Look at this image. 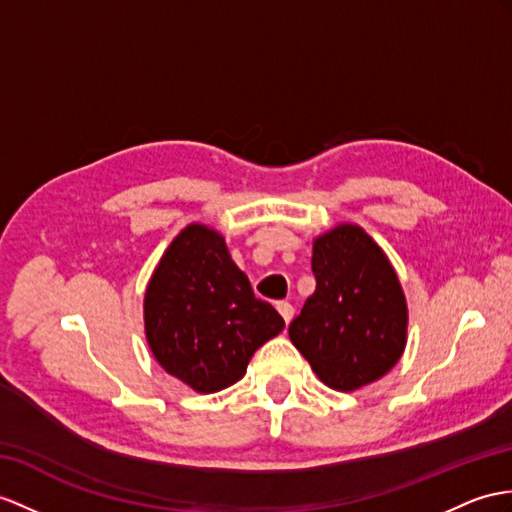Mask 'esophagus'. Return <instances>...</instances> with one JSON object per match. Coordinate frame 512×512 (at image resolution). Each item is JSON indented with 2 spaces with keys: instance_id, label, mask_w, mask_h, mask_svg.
Here are the masks:
<instances>
[{
  "instance_id": "34e87169",
  "label": "esophagus",
  "mask_w": 512,
  "mask_h": 512,
  "mask_svg": "<svg viewBox=\"0 0 512 512\" xmlns=\"http://www.w3.org/2000/svg\"><path fill=\"white\" fill-rule=\"evenodd\" d=\"M276 308H278V313L282 315V319H284L286 326H289L291 319H293V315H295V308H293L289 302H278V304H276Z\"/></svg>"
}]
</instances>
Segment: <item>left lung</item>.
<instances>
[{"label":"left lung","mask_w":512,"mask_h":512,"mask_svg":"<svg viewBox=\"0 0 512 512\" xmlns=\"http://www.w3.org/2000/svg\"><path fill=\"white\" fill-rule=\"evenodd\" d=\"M315 293L289 326L293 345L336 391L376 382L400 360L408 310L382 249L358 226H339L313 247Z\"/></svg>","instance_id":"8db88e82"}]
</instances>
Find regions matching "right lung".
Segmentation results:
<instances>
[{"instance_id": "right-lung-1", "label": "right lung", "mask_w": 512, "mask_h": 512, "mask_svg": "<svg viewBox=\"0 0 512 512\" xmlns=\"http://www.w3.org/2000/svg\"><path fill=\"white\" fill-rule=\"evenodd\" d=\"M284 328L232 263L226 241L199 223L167 247L145 291V334L171 376L199 393L245 376L249 358Z\"/></svg>"}]
</instances>
